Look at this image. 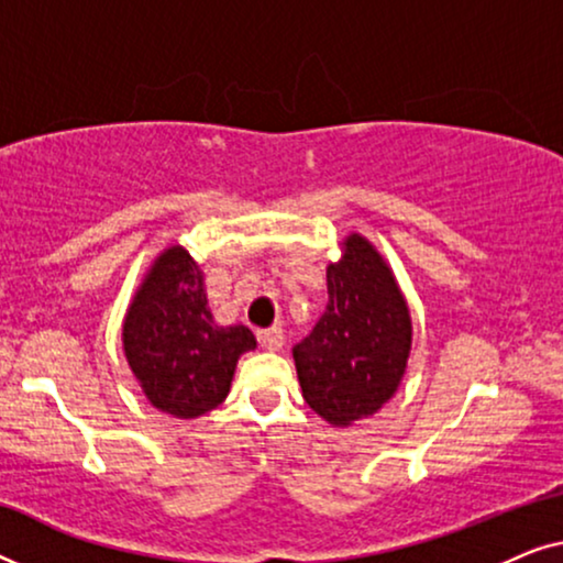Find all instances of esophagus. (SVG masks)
Masks as SVG:
<instances>
[{
    "label": "esophagus",
    "instance_id": "obj_1",
    "mask_svg": "<svg viewBox=\"0 0 563 563\" xmlns=\"http://www.w3.org/2000/svg\"><path fill=\"white\" fill-rule=\"evenodd\" d=\"M258 343L264 345L266 351H279L284 345V333L282 328H268V330H258Z\"/></svg>",
    "mask_w": 563,
    "mask_h": 563
}]
</instances>
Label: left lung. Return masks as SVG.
I'll return each mask as SVG.
<instances>
[{
  "mask_svg": "<svg viewBox=\"0 0 563 563\" xmlns=\"http://www.w3.org/2000/svg\"><path fill=\"white\" fill-rule=\"evenodd\" d=\"M410 312L372 243L345 241L328 266V307L295 353L305 402L333 426L368 418L395 395L410 356Z\"/></svg>",
  "mask_w": 563,
  "mask_h": 563,
  "instance_id": "8db88e82",
  "label": "left lung"
}]
</instances>
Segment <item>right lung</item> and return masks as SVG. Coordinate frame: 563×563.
I'll return each mask as SVG.
<instances>
[{
    "mask_svg": "<svg viewBox=\"0 0 563 563\" xmlns=\"http://www.w3.org/2000/svg\"><path fill=\"white\" fill-rule=\"evenodd\" d=\"M125 356L145 397L174 418H197L228 397L238 356L256 349L245 325H214L202 274L179 245L161 253L125 318Z\"/></svg>",
    "mask_w": 563,
    "mask_h": 563,
    "instance_id": "right-lung-1",
    "label": "right lung"
}]
</instances>
